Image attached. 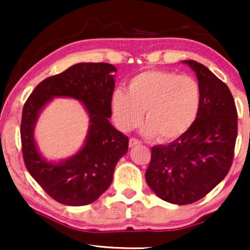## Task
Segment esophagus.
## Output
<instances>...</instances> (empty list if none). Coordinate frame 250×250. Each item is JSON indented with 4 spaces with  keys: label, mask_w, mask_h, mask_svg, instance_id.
<instances>
[{
    "label": "esophagus",
    "mask_w": 250,
    "mask_h": 250,
    "mask_svg": "<svg viewBox=\"0 0 250 250\" xmlns=\"http://www.w3.org/2000/svg\"><path fill=\"white\" fill-rule=\"evenodd\" d=\"M140 142L139 140H136V139H134V138H132V139H129V146H138V145H140Z\"/></svg>",
    "instance_id": "obj_1"
}]
</instances>
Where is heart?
I'll return each instance as SVG.
<instances>
[{"label": "heart", "mask_w": 250, "mask_h": 250, "mask_svg": "<svg viewBox=\"0 0 250 250\" xmlns=\"http://www.w3.org/2000/svg\"><path fill=\"white\" fill-rule=\"evenodd\" d=\"M201 104L199 83L193 77L168 70H146L128 81L127 91L115 90L110 108L115 124L131 131L141 122L146 136L166 142L179 139L196 122Z\"/></svg>", "instance_id": "b5f03b06"}]
</instances>
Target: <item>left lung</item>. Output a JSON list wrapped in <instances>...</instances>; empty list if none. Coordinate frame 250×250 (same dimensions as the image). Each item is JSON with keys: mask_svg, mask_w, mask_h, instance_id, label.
I'll return each mask as SVG.
<instances>
[{"mask_svg": "<svg viewBox=\"0 0 250 250\" xmlns=\"http://www.w3.org/2000/svg\"><path fill=\"white\" fill-rule=\"evenodd\" d=\"M201 90L199 114L189 131L155 146L146 181L160 199L188 205L201 199L230 170L238 133L237 108L227 84L204 64L184 60Z\"/></svg>", "mask_w": 250, "mask_h": 250, "instance_id": "1", "label": "left lung"}]
</instances>
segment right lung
Listing matches in <instances>:
<instances>
[{
    "mask_svg": "<svg viewBox=\"0 0 250 250\" xmlns=\"http://www.w3.org/2000/svg\"><path fill=\"white\" fill-rule=\"evenodd\" d=\"M117 69L110 63L81 62L37 85L22 109L21 135L25 165L51 198L68 206H84L98 199L112 182L118 160L127 152L128 138L110 124V98ZM54 97L80 101L89 115L84 145L62 161H47L35 142L37 119Z\"/></svg>",
    "mask_w": 250,
    "mask_h": 250,
    "instance_id": "obj_1",
    "label": "right lung"
}]
</instances>
